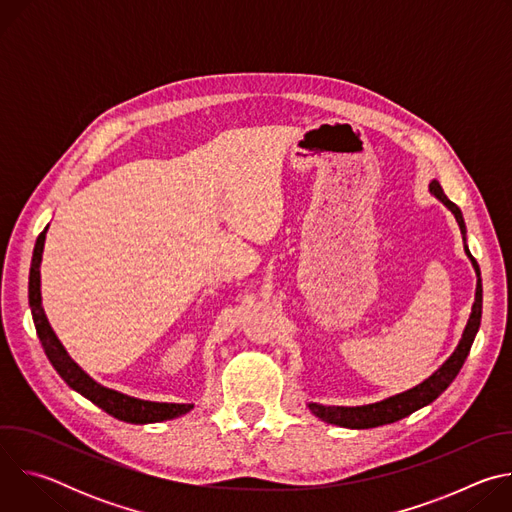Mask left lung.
Here are the masks:
<instances>
[{"label": "left lung", "instance_id": "1", "mask_svg": "<svg viewBox=\"0 0 512 512\" xmlns=\"http://www.w3.org/2000/svg\"><path fill=\"white\" fill-rule=\"evenodd\" d=\"M429 192L440 200L448 210H452V214L456 216V223L464 235V251L476 271V298L472 304V312L468 318V324L464 328V334L456 346V350L452 352V356L437 369L431 377H427L423 383L415 385L413 389H407L403 393H397L393 397H387L383 401L377 403H369V405H356V407H342V405H322V403H308L310 411L332 425L338 427H348V429H369V427H379V425H387V423H395L407 415H411L413 411L429 405L431 401H435L440 397L450 385L452 381L458 377L462 364L472 348V342L476 338V332L480 328V318H482V279H480V267L476 263V259L472 257L468 245H466V223L462 210L444 194L440 182L431 180L429 184Z\"/></svg>", "mask_w": 512, "mask_h": 512}]
</instances>
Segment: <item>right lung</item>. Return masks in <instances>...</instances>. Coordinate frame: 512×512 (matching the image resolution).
<instances>
[{"mask_svg":"<svg viewBox=\"0 0 512 512\" xmlns=\"http://www.w3.org/2000/svg\"><path fill=\"white\" fill-rule=\"evenodd\" d=\"M46 231L48 227L40 233L34 245V255H32V265H30V281H28V300H30V310L34 318V326L38 332V338L42 342V348L52 362V367L56 373L64 379V383L87 397L91 403L113 415L115 419L127 421V423H158L166 419L180 417L194 409V403H160V401H145L137 399L125 393H119L115 389L103 387L95 379H91L79 364L72 360L54 334L44 308H42V294H40V263H42V253H44V241H46Z\"/></svg>","mask_w":512,"mask_h":512,"instance_id":"obj_1","label":"right lung"}]
</instances>
